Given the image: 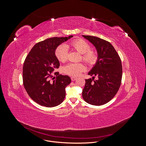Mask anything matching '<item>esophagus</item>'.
I'll return each mask as SVG.
<instances>
[{"mask_svg":"<svg viewBox=\"0 0 146 146\" xmlns=\"http://www.w3.org/2000/svg\"><path fill=\"white\" fill-rule=\"evenodd\" d=\"M76 78H75V77H71V80H72V81H74V80H76Z\"/></svg>","mask_w":146,"mask_h":146,"instance_id":"esophagus-1","label":"esophagus"}]
</instances>
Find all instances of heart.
I'll list each match as a JSON object with an SVG mask.
<instances>
[{
	"instance_id": "b5f03b06",
	"label": "heart",
	"mask_w": 146,
	"mask_h": 146,
	"mask_svg": "<svg viewBox=\"0 0 146 146\" xmlns=\"http://www.w3.org/2000/svg\"><path fill=\"white\" fill-rule=\"evenodd\" d=\"M68 47H70L82 54V60L88 64H93L96 62L98 58L97 52L90 50V44L83 39H76L68 45L61 44L55 50L56 57L60 62H64L68 59ZM85 70V67L80 63H70L63 68V72L66 74L73 76H79Z\"/></svg>"
}]
</instances>
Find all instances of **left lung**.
Segmentation results:
<instances>
[{
  "instance_id": "obj_1",
  "label": "left lung",
  "mask_w": 146,
  "mask_h": 146,
  "mask_svg": "<svg viewBox=\"0 0 146 146\" xmlns=\"http://www.w3.org/2000/svg\"><path fill=\"white\" fill-rule=\"evenodd\" d=\"M91 42L96 49L97 61L88 73L95 76L85 79L82 96L88 104L101 106L111 101L117 93L122 78V65L117 52L110 42L100 38L82 35Z\"/></svg>"
}]
</instances>
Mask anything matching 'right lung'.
<instances>
[{
    "mask_svg": "<svg viewBox=\"0 0 146 146\" xmlns=\"http://www.w3.org/2000/svg\"><path fill=\"white\" fill-rule=\"evenodd\" d=\"M73 36L53 37L39 42L26 57L23 66V85L29 97L38 104L53 107L63 101L65 89L71 79L68 76L60 74L55 78L51 74L60 66L56 49Z\"/></svg>",
    "mask_w": 146,
    "mask_h": 146,
    "instance_id": "right-lung-1",
    "label": "right lung"
}]
</instances>
